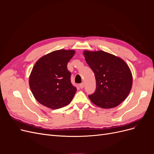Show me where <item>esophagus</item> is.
Returning a JSON list of instances; mask_svg holds the SVG:
<instances>
[{
    "mask_svg": "<svg viewBox=\"0 0 154 154\" xmlns=\"http://www.w3.org/2000/svg\"><path fill=\"white\" fill-rule=\"evenodd\" d=\"M79 86H80V87L81 88H83V87H84V83H80V85H79Z\"/></svg>",
    "mask_w": 154,
    "mask_h": 154,
    "instance_id": "esophagus-1",
    "label": "esophagus"
}]
</instances>
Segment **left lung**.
Listing matches in <instances>:
<instances>
[{
	"instance_id": "8db88e82",
	"label": "left lung",
	"mask_w": 154,
	"mask_h": 154,
	"mask_svg": "<svg viewBox=\"0 0 154 154\" xmlns=\"http://www.w3.org/2000/svg\"><path fill=\"white\" fill-rule=\"evenodd\" d=\"M85 61L94 72L96 88L88 97L103 109L117 106L128 96L132 85L131 71L122 59L103 51H86Z\"/></svg>"
}]
</instances>
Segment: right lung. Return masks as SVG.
Masks as SVG:
<instances>
[{
  "mask_svg": "<svg viewBox=\"0 0 154 154\" xmlns=\"http://www.w3.org/2000/svg\"><path fill=\"white\" fill-rule=\"evenodd\" d=\"M74 51H54L36 62L29 76V87L35 99L48 108L58 109L67 105L76 92L71 82L67 63Z\"/></svg>",
  "mask_w": 154,
  "mask_h": 154,
  "instance_id": "1",
  "label": "right lung"
}]
</instances>
